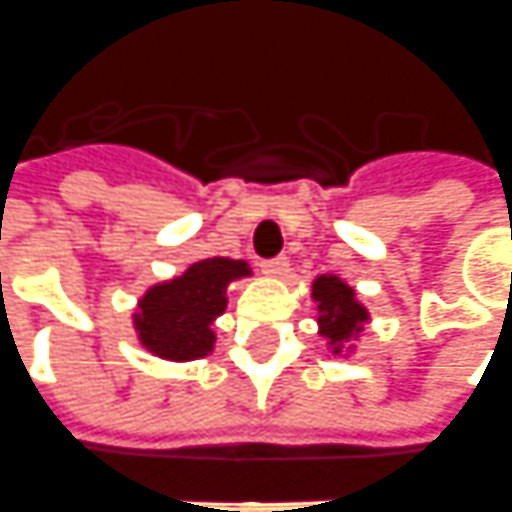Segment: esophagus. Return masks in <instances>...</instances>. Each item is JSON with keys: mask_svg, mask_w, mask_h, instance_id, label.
Masks as SVG:
<instances>
[{"mask_svg": "<svg viewBox=\"0 0 512 512\" xmlns=\"http://www.w3.org/2000/svg\"><path fill=\"white\" fill-rule=\"evenodd\" d=\"M262 273L264 276L273 278H284L290 273V259L287 256H276V259H264L262 262Z\"/></svg>", "mask_w": 512, "mask_h": 512, "instance_id": "34e87169", "label": "esophagus"}]
</instances>
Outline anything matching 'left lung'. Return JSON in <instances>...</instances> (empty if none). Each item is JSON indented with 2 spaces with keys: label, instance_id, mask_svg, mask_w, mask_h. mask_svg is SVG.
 Masks as SVG:
<instances>
[{
  "label": "left lung",
  "instance_id": "8db88e82",
  "mask_svg": "<svg viewBox=\"0 0 512 512\" xmlns=\"http://www.w3.org/2000/svg\"><path fill=\"white\" fill-rule=\"evenodd\" d=\"M312 301L317 303V326L320 334L329 340L331 354H343V348L354 337L362 334L368 323V309L357 301L354 287H348L343 278L317 276L312 284Z\"/></svg>",
  "mask_w": 512,
  "mask_h": 512
}]
</instances>
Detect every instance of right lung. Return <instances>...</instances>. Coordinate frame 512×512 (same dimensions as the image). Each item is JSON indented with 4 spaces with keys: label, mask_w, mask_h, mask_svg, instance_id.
Segmentation results:
<instances>
[{
    "label": "right lung",
    "mask_w": 512,
    "mask_h": 512,
    "mask_svg": "<svg viewBox=\"0 0 512 512\" xmlns=\"http://www.w3.org/2000/svg\"><path fill=\"white\" fill-rule=\"evenodd\" d=\"M250 276L242 259H203L192 264L183 276L155 284L144 292L133 329L139 343L161 359L189 362L214 351L211 323L225 312V290L236 278Z\"/></svg>",
    "instance_id": "1"
}]
</instances>
